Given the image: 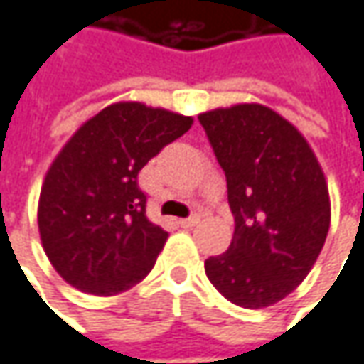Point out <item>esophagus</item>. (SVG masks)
<instances>
[{"label":"esophagus","mask_w":364,"mask_h":364,"mask_svg":"<svg viewBox=\"0 0 364 364\" xmlns=\"http://www.w3.org/2000/svg\"><path fill=\"white\" fill-rule=\"evenodd\" d=\"M198 221H200V217H198V215H192V217H188V219H182V221H180V225H182V228L191 229V228H194Z\"/></svg>","instance_id":"obj_1"}]
</instances>
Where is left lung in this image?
Returning a JSON list of instances; mask_svg holds the SVG:
<instances>
[{
    "label": "left lung",
    "mask_w": 364,
    "mask_h": 364,
    "mask_svg": "<svg viewBox=\"0 0 364 364\" xmlns=\"http://www.w3.org/2000/svg\"><path fill=\"white\" fill-rule=\"evenodd\" d=\"M228 178L235 229L205 272L231 303L262 309L299 287L330 229V194L299 129L262 104L198 114Z\"/></svg>",
    "instance_id": "left-lung-1"
}]
</instances>
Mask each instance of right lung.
<instances>
[{
	"instance_id": "1",
	"label": "right lung",
	"mask_w": 364,
	"mask_h": 364,
	"mask_svg": "<svg viewBox=\"0 0 364 364\" xmlns=\"http://www.w3.org/2000/svg\"><path fill=\"white\" fill-rule=\"evenodd\" d=\"M192 122L143 102H117L65 143L41 188L38 231L46 258L71 287L110 297L151 272L168 231L147 219L136 176Z\"/></svg>"
}]
</instances>
